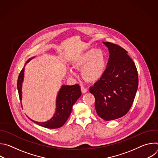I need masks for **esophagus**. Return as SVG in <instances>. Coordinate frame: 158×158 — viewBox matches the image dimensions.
Returning a JSON list of instances; mask_svg holds the SVG:
<instances>
[{"instance_id": "obj_1", "label": "esophagus", "mask_w": 158, "mask_h": 158, "mask_svg": "<svg viewBox=\"0 0 158 158\" xmlns=\"http://www.w3.org/2000/svg\"><path fill=\"white\" fill-rule=\"evenodd\" d=\"M81 91H82V93L83 94H84V93H85L87 92V89L86 88H85V87L81 86Z\"/></svg>"}]
</instances>
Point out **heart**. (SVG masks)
I'll list each match as a JSON object with an SVG mask.
<instances>
[{
	"mask_svg": "<svg viewBox=\"0 0 158 158\" xmlns=\"http://www.w3.org/2000/svg\"><path fill=\"white\" fill-rule=\"evenodd\" d=\"M73 67L77 69H82V77L90 82L99 81L103 76L106 69V56L101 49H90L77 56L73 62ZM69 74L75 76L73 70H69Z\"/></svg>",
	"mask_w": 158,
	"mask_h": 158,
	"instance_id": "heart-1",
	"label": "heart"
}]
</instances>
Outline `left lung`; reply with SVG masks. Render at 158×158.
<instances>
[{
  "label": "left lung",
  "instance_id": "obj_1",
  "mask_svg": "<svg viewBox=\"0 0 158 158\" xmlns=\"http://www.w3.org/2000/svg\"><path fill=\"white\" fill-rule=\"evenodd\" d=\"M109 58L102 77L89 89L95 97L98 115L105 121L114 120L129 110L138 87L136 67L127 52L118 45L102 42Z\"/></svg>",
  "mask_w": 158,
  "mask_h": 158
}]
</instances>
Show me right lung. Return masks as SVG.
I'll use <instances>...</instances> for the list:
<instances>
[{
    "label": "right lung",
    "mask_w": 158,
    "mask_h": 158,
    "mask_svg": "<svg viewBox=\"0 0 158 158\" xmlns=\"http://www.w3.org/2000/svg\"><path fill=\"white\" fill-rule=\"evenodd\" d=\"M35 57L30 58L26 63H28ZM24 77V67L20 71L17 80V89L20 101H22V85ZM81 96V87L79 84L73 85H62L59 90L56 98V107L54 116L46 122H37L31 119L38 125L49 128L56 129L62 127L69 118L73 109V105ZM22 105V104H21Z\"/></svg>",
    "instance_id": "right-lung-1"
}]
</instances>
